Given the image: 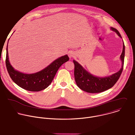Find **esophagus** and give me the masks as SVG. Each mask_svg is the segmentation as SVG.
<instances>
[{
	"label": "esophagus",
	"mask_w": 135,
	"mask_h": 135,
	"mask_svg": "<svg viewBox=\"0 0 135 135\" xmlns=\"http://www.w3.org/2000/svg\"><path fill=\"white\" fill-rule=\"evenodd\" d=\"M68 54V56L70 57V58H71V57H72L74 56V54L72 52H69Z\"/></svg>",
	"instance_id": "1"
}]
</instances>
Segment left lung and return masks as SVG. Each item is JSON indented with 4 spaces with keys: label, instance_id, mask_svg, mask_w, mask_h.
Returning a JSON list of instances; mask_svg holds the SVG:
<instances>
[{
    "label": "left lung",
    "instance_id": "left-lung-1",
    "mask_svg": "<svg viewBox=\"0 0 135 135\" xmlns=\"http://www.w3.org/2000/svg\"><path fill=\"white\" fill-rule=\"evenodd\" d=\"M111 30L116 32L118 36L122 38L120 32L117 29L111 27ZM125 54V46L123 43V50L120 56L122 61V67L117 73L110 76L104 78H99L93 76L88 72L80 64L73 60L74 64V77L77 85L81 90L88 93H100L105 91L112 87L117 83L119 79L123 69L124 59Z\"/></svg>",
    "mask_w": 135,
    "mask_h": 135
}]
</instances>
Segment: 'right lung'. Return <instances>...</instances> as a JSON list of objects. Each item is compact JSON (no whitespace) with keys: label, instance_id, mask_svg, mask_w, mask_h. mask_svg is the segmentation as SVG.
I'll use <instances>...</instances> for the list:
<instances>
[{"label":"right lung","instance_id":"1","mask_svg":"<svg viewBox=\"0 0 135 135\" xmlns=\"http://www.w3.org/2000/svg\"><path fill=\"white\" fill-rule=\"evenodd\" d=\"M8 44L6 48V66L13 82L21 88L30 91H40L47 88L52 82L60 66L69 60L67 55L54 60L47 67L33 74H24L15 70L8 59Z\"/></svg>","mask_w":135,"mask_h":135}]
</instances>
